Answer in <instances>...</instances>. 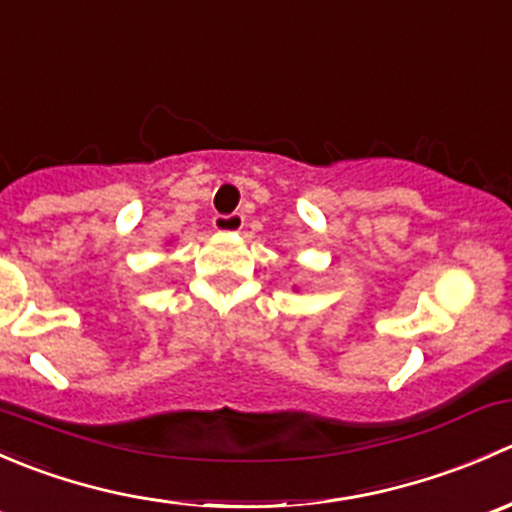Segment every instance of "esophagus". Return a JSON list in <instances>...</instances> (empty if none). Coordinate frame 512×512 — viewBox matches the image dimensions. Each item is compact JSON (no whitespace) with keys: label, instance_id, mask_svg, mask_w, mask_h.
Listing matches in <instances>:
<instances>
[{"label":"esophagus","instance_id":"34e87169","mask_svg":"<svg viewBox=\"0 0 512 512\" xmlns=\"http://www.w3.org/2000/svg\"><path fill=\"white\" fill-rule=\"evenodd\" d=\"M242 225H245V215L242 213H230V215H215L213 218V227L220 232H237L242 230Z\"/></svg>","mask_w":512,"mask_h":512}]
</instances>
